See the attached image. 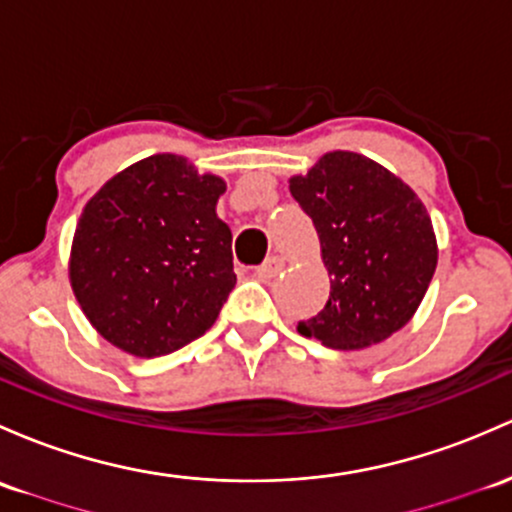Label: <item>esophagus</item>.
<instances>
[{
  "label": "esophagus",
  "mask_w": 512,
  "mask_h": 512,
  "mask_svg": "<svg viewBox=\"0 0 512 512\" xmlns=\"http://www.w3.org/2000/svg\"><path fill=\"white\" fill-rule=\"evenodd\" d=\"M280 271H283V258L271 256V258H266V261H263L261 266L256 268V276L261 278V280H271V278H276Z\"/></svg>",
  "instance_id": "1"
}]
</instances>
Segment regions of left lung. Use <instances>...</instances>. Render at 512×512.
Returning a JSON list of instances; mask_svg holds the SVG:
<instances>
[{"label": "left lung", "mask_w": 512, "mask_h": 512, "mask_svg": "<svg viewBox=\"0 0 512 512\" xmlns=\"http://www.w3.org/2000/svg\"><path fill=\"white\" fill-rule=\"evenodd\" d=\"M290 195L320 234L327 305L298 322L332 349H364L410 322L437 268L432 219L408 185L371 158L334 151Z\"/></svg>", "instance_id": "obj_1"}]
</instances>
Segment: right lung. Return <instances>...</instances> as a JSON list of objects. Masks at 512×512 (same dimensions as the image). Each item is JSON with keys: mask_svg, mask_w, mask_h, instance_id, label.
Returning a JSON list of instances; mask_svg holds the SVG:
<instances>
[{"mask_svg": "<svg viewBox=\"0 0 512 512\" xmlns=\"http://www.w3.org/2000/svg\"><path fill=\"white\" fill-rule=\"evenodd\" d=\"M227 190L185 158L158 153L114 175L82 210L70 283L107 342L153 359L202 337L236 285Z\"/></svg>", "mask_w": 512, "mask_h": 512, "instance_id": "obj_1", "label": "right lung"}]
</instances>
